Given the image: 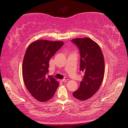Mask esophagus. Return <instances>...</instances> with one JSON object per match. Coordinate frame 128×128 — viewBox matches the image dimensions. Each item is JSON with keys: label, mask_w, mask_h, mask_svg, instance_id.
I'll use <instances>...</instances> for the list:
<instances>
[{"label": "esophagus", "mask_w": 128, "mask_h": 128, "mask_svg": "<svg viewBox=\"0 0 128 128\" xmlns=\"http://www.w3.org/2000/svg\"><path fill=\"white\" fill-rule=\"evenodd\" d=\"M68 80V77H64V78L63 80H62L61 81H62V82H67V81Z\"/></svg>", "instance_id": "obj_1"}]
</instances>
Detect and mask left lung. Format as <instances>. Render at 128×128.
I'll return each instance as SVG.
<instances>
[{
	"label": "left lung",
	"instance_id": "left-lung-1",
	"mask_svg": "<svg viewBox=\"0 0 128 128\" xmlns=\"http://www.w3.org/2000/svg\"><path fill=\"white\" fill-rule=\"evenodd\" d=\"M79 49L80 56V71L84 73L80 87L74 92V97L86 100L97 92L102 82L104 61L101 48L88 38H75L71 40Z\"/></svg>",
	"mask_w": 128,
	"mask_h": 128
}]
</instances>
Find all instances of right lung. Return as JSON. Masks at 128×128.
Listing matches in <instances>:
<instances>
[{"label":"right lung","instance_id":"1","mask_svg":"<svg viewBox=\"0 0 128 128\" xmlns=\"http://www.w3.org/2000/svg\"><path fill=\"white\" fill-rule=\"evenodd\" d=\"M64 45L63 42L38 40L27 48L22 64L23 78L32 96L48 102L54 94L59 83L48 75L49 61Z\"/></svg>","mask_w":128,"mask_h":128}]
</instances>
